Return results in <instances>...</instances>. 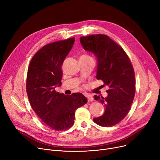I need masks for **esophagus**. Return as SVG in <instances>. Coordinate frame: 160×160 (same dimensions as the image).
<instances>
[{
    "label": "esophagus",
    "instance_id": "esophagus-1",
    "mask_svg": "<svg viewBox=\"0 0 160 160\" xmlns=\"http://www.w3.org/2000/svg\"><path fill=\"white\" fill-rule=\"evenodd\" d=\"M85 96H86V98H88V101L91 102V101H93V97H92L91 95H88V94H86V95H85Z\"/></svg>",
    "mask_w": 160,
    "mask_h": 160
}]
</instances>
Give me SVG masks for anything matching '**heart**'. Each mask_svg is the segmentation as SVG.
Here are the masks:
<instances>
[{
  "label": "heart",
  "mask_w": 160,
  "mask_h": 160,
  "mask_svg": "<svg viewBox=\"0 0 160 160\" xmlns=\"http://www.w3.org/2000/svg\"><path fill=\"white\" fill-rule=\"evenodd\" d=\"M86 56V55H84V56Z\"/></svg>",
  "instance_id": "heart-1"
}]
</instances>
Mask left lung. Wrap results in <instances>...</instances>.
I'll use <instances>...</instances> for the list:
<instances>
[{"label":"left lung","mask_w":160,"mask_h":160,"mask_svg":"<svg viewBox=\"0 0 160 160\" xmlns=\"http://www.w3.org/2000/svg\"><path fill=\"white\" fill-rule=\"evenodd\" d=\"M80 41L84 50L97 59V79L109 88L107 97L94 96L104 106L105 112L93 121L101 127H112L127 115L135 96L133 66L123 48L106 35L81 37Z\"/></svg>","instance_id":"1"}]
</instances>
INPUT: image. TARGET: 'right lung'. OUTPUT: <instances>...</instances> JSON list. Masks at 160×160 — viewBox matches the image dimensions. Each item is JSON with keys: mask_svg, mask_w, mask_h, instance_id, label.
I'll return each mask as SVG.
<instances>
[{"mask_svg": "<svg viewBox=\"0 0 160 160\" xmlns=\"http://www.w3.org/2000/svg\"><path fill=\"white\" fill-rule=\"evenodd\" d=\"M74 39L45 45L33 56L28 68L27 93L33 110L44 123L58 131L71 128L76 110L88 102L80 93L65 95L55 90L62 84V66Z\"/></svg>", "mask_w": 160, "mask_h": 160, "instance_id": "1", "label": "right lung"}]
</instances>
